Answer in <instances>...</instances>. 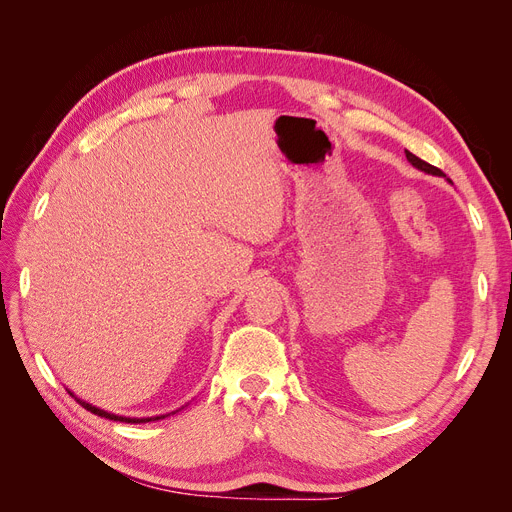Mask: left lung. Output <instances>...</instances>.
Here are the masks:
<instances>
[{
	"label": "left lung",
	"instance_id": "left-lung-1",
	"mask_svg": "<svg viewBox=\"0 0 512 512\" xmlns=\"http://www.w3.org/2000/svg\"><path fill=\"white\" fill-rule=\"evenodd\" d=\"M406 158H408V162L414 166V168H418V170H423V173H427V175H436V177H446L440 168H436V166H431V164H427L425 160H421V158H416L414 153H410V151H406ZM448 183H453L451 179H446Z\"/></svg>",
	"mask_w": 512,
	"mask_h": 512
}]
</instances>
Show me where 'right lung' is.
I'll return each mask as SVG.
<instances>
[{
  "label": "right lung",
  "instance_id": "obj_1",
  "mask_svg": "<svg viewBox=\"0 0 512 512\" xmlns=\"http://www.w3.org/2000/svg\"><path fill=\"white\" fill-rule=\"evenodd\" d=\"M76 401H79V404L85 408V410H89V412H94V414H98V416H104V418H108V421H119V423H151V421H160V418H166V416H170V414H175V412H179V410H175V412H168V414H158V416H143V418H138V416H121V414H113V412H106V410H102V408H96V406H91V404H87L85 399H79L76 397L72 391H68Z\"/></svg>",
  "mask_w": 512,
  "mask_h": 512
}]
</instances>
